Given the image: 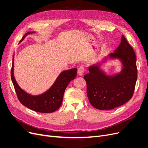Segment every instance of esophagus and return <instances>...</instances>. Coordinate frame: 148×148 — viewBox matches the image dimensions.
Listing matches in <instances>:
<instances>
[{
  "label": "esophagus",
  "mask_w": 148,
  "mask_h": 148,
  "mask_svg": "<svg viewBox=\"0 0 148 148\" xmlns=\"http://www.w3.org/2000/svg\"><path fill=\"white\" fill-rule=\"evenodd\" d=\"M84 71H85V69L83 67H80L78 70V73L79 76H82L84 73Z\"/></svg>",
  "instance_id": "34e87169"
}]
</instances>
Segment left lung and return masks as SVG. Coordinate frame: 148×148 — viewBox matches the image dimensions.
Instances as JSON below:
<instances>
[{"label": "left lung", "instance_id": "left-lung-1", "mask_svg": "<svg viewBox=\"0 0 148 148\" xmlns=\"http://www.w3.org/2000/svg\"><path fill=\"white\" fill-rule=\"evenodd\" d=\"M117 59L121 64L120 72L109 75L101 68L108 60ZM84 75L87 96L93 106L102 110H112L130 101L134 91L137 78L136 56L132 47L122 36L120 45L100 61L88 67Z\"/></svg>", "mask_w": 148, "mask_h": 148}]
</instances>
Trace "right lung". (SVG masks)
Masks as SVG:
<instances>
[{"label": "right lung", "mask_w": 148, "mask_h": 148, "mask_svg": "<svg viewBox=\"0 0 148 148\" xmlns=\"http://www.w3.org/2000/svg\"><path fill=\"white\" fill-rule=\"evenodd\" d=\"M36 32H28L20 40L21 43L29 34ZM14 55L12 58V65L11 72V80L14 87L18 99L24 106L33 111L51 113L57 110L61 105L65 90L70 82L73 80L76 76L77 69L74 68L62 71L58 76L52 86L44 93L38 95H32L21 88L16 81L14 75Z\"/></svg>", "instance_id": "obj_1"}]
</instances>
